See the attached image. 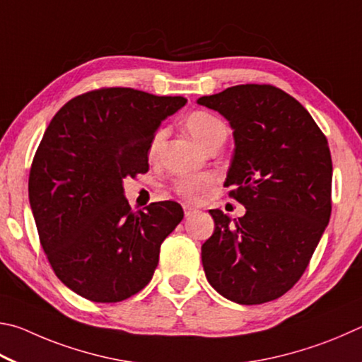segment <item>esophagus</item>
<instances>
[{"label":"esophagus","instance_id":"esophagus-1","mask_svg":"<svg viewBox=\"0 0 362 362\" xmlns=\"http://www.w3.org/2000/svg\"><path fill=\"white\" fill-rule=\"evenodd\" d=\"M197 213H199V210H195V208L189 206V205H185V216L186 218H191V216H194V214H197Z\"/></svg>","mask_w":362,"mask_h":362}]
</instances>
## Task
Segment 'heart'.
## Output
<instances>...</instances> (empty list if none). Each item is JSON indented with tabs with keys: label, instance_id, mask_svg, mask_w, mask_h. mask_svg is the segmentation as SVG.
Listing matches in <instances>:
<instances>
[{
	"label": "heart",
	"instance_id": "heart-1",
	"mask_svg": "<svg viewBox=\"0 0 362 362\" xmlns=\"http://www.w3.org/2000/svg\"><path fill=\"white\" fill-rule=\"evenodd\" d=\"M186 129L204 148L210 149L213 146H223L229 129L218 116L208 111H194L189 114L185 120ZM167 138V130L160 129L154 133L149 143V158L156 160L160 154V149ZM213 175L208 173H197V175H185L176 177L173 181V191L180 195L181 199L187 202H199L204 199V195L214 186Z\"/></svg>",
	"mask_w": 362,
	"mask_h": 362
}]
</instances>
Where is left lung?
<instances>
[{"mask_svg":"<svg viewBox=\"0 0 362 362\" xmlns=\"http://www.w3.org/2000/svg\"><path fill=\"white\" fill-rule=\"evenodd\" d=\"M197 103L229 120L235 149L224 186L246 208L237 221L210 210L206 280L242 305L275 300L300 280L331 218L327 139L299 101L270 84L233 86Z\"/></svg>","mask_w":362,"mask_h":362,"instance_id":"8db88e82","label":"left lung"}]
</instances>
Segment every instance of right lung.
<instances>
[{
  "label": "right lung",
  "instance_id": "add662e5",
  "mask_svg": "<svg viewBox=\"0 0 362 362\" xmlns=\"http://www.w3.org/2000/svg\"><path fill=\"white\" fill-rule=\"evenodd\" d=\"M186 101L103 87L69 100L50 120L28 197L42 250L76 294L112 303L151 281L160 245L185 213L171 200L132 211L122 181L149 170L152 136Z\"/></svg>",
  "mask_w": 362,
  "mask_h": 362
}]
</instances>
